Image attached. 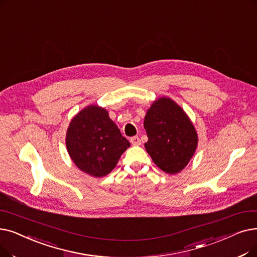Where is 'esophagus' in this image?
<instances>
[{"instance_id":"1","label":"esophagus","mask_w":257,"mask_h":257,"mask_svg":"<svg viewBox=\"0 0 257 257\" xmlns=\"http://www.w3.org/2000/svg\"><path fill=\"white\" fill-rule=\"evenodd\" d=\"M130 142H131V144L133 145V146H140V145L142 144L141 140H140L138 137H133V138H131V139H130Z\"/></svg>"}]
</instances>
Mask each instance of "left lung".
I'll return each instance as SVG.
<instances>
[{
  "mask_svg": "<svg viewBox=\"0 0 257 257\" xmlns=\"http://www.w3.org/2000/svg\"><path fill=\"white\" fill-rule=\"evenodd\" d=\"M148 154L161 170L181 172L197 148V132L190 117L173 99L162 96L151 104L144 118Z\"/></svg>",
  "mask_w": 257,
  "mask_h": 257,
  "instance_id": "8db88e82",
  "label": "left lung"
}]
</instances>
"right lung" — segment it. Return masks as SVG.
<instances>
[{"mask_svg": "<svg viewBox=\"0 0 257 257\" xmlns=\"http://www.w3.org/2000/svg\"><path fill=\"white\" fill-rule=\"evenodd\" d=\"M66 147L81 171L102 177L115 168L130 143L105 108L89 105L72 117L66 133Z\"/></svg>", "mask_w": 257, "mask_h": 257, "instance_id": "obj_1", "label": "right lung"}]
</instances>
